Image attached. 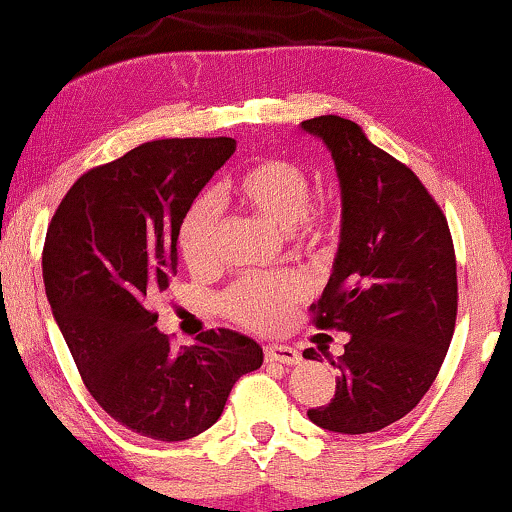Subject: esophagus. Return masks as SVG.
<instances>
[{
    "mask_svg": "<svg viewBox=\"0 0 512 512\" xmlns=\"http://www.w3.org/2000/svg\"><path fill=\"white\" fill-rule=\"evenodd\" d=\"M264 358L274 363H284V366H296V363H301V354H298V349H293V346H286V344L264 346Z\"/></svg>",
    "mask_w": 512,
    "mask_h": 512,
    "instance_id": "obj_1",
    "label": "esophagus"
}]
</instances>
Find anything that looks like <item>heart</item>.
I'll use <instances>...</instances> for the list:
<instances>
[{
	"label": "heart",
	"mask_w": 512,
	"mask_h": 512,
	"mask_svg": "<svg viewBox=\"0 0 512 512\" xmlns=\"http://www.w3.org/2000/svg\"><path fill=\"white\" fill-rule=\"evenodd\" d=\"M233 202L252 216L289 233L305 248H317L330 231V216L310 207V180L305 170L284 158L252 163L228 180L214 197H199L182 216L178 248L192 272H209L219 257V204ZM305 296L301 279L291 274L248 276L223 293L221 310L238 325L274 332Z\"/></svg>",
	"instance_id": "heart-1"
}]
</instances>
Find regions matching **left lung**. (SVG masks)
Instances as JSON below:
<instances>
[{
    "label": "left lung",
    "instance_id": "obj_1",
    "mask_svg": "<svg viewBox=\"0 0 512 512\" xmlns=\"http://www.w3.org/2000/svg\"><path fill=\"white\" fill-rule=\"evenodd\" d=\"M301 129L327 146L342 190L339 248L315 325L349 334L342 356L327 354L339 370L334 397L308 419L373 433L421 402L448 354L457 317L450 228L421 180L356 122L320 115Z\"/></svg>",
    "mask_w": 512,
    "mask_h": 512
}]
</instances>
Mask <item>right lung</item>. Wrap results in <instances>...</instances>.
I'll return each instance as SVG.
<instances>
[{
    "label": "right lung",
    "instance_id": "add662e5",
    "mask_svg": "<svg viewBox=\"0 0 512 512\" xmlns=\"http://www.w3.org/2000/svg\"><path fill=\"white\" fill-rule=\"evenodd\" d=\"M236 151V139H161L88 170L52 216L45 293L88 392L139 436L195 438L219 421L262 346L209 330L175 351L149 310L178 274L182 216Z\"/></svg>",
    "mask_w": 512,
    "mask_h": 512
}]
</instances>
